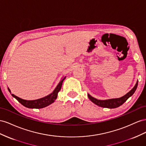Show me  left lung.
I'll return each instance as SVG.
<instances>
[{"label":"left lung","mask_w":146,"mask_h":146,"mask_svg":"<svg viewBox=\"0 0 146 146\" xmlns=\"http://www.w3.org/2000/svg\"><path fill=\"white\" fill-rule=\"evenodd\" d=\"M138 81H137L136 85L135 87L127 93L125 95H124L122 97L119 98H114V99H110V100H100L92 97L89 94H87L90 100V101L92 102L95 105H97L99 106H101L103 108H117L120 106H121L122 104L125 102L127 99L131 97V95L135 93V90H136L137 87H138Z\"/></svg>","instance_id":"8db88e82"}]
</instances>
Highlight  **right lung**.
<instances>
[{"mask_svg": "<svg viewBox=\"0 0 146 146\" xmlns=\"http://www.w3.org/2000/svg\"><path fill=\"white\" fill-rule=\"evenodd\" d=\"M66 77H64L62 80L60 81L59 84L57 85L56 88L54 89L52 92L49 94L48 96H46L43 98H41L38 100H23L22 98H20L16 96V95L11 94L12 96L15 97L17 100L21 103L22 104L23 106L25 107H27L28 108H35V109H40V108H43L46 106H47L49 105H51L54 102L55 100L57 97L58 92L60 91L62 87V82L65 80ZM8 90L10 92V90L8 89Z\"/></svg>", "mask_w": 146, "mask_h": 146, "instance_id": "1", "label": "right lung"}]
</instances>
